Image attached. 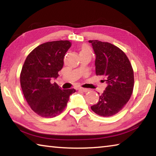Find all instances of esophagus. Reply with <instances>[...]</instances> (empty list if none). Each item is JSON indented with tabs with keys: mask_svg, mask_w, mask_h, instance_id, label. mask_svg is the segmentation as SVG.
Listing matches in <instances>:
<instances>
[{
	"mask_svg": "<svg viewBox=\"0 0 156 156\" xmlns=\"http://www.w3.org/2000/svg\"><path fill=\"white\" fill-rule=\"evenodd\" d=\"M78 90L81 91H83V92H87L89 91V89H85V88H83V87H79Z\"/></svg>",
	"mask_w": 156,
	"mask_h": 156,
	"instance_id": "esophagus-1",
	"label": "esophagus"
}]
</instances>
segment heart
<instances>
[{
	"label": "heart",
	"mask_w": 156,
	"mask_h": 156,
	"mask_svg": "<svg viewBox=\"0 0 156 156\" xmlns=\"http://www.w3.org/2000/svg\"><path fill=\"white\" fill-rule=\"evenodd\" d=\"M81 51H90V50H89V48L88 47L84 46V47H82L80 52H81Z\"/></svg>",
	"instance_id": "obj_1"
}]
</instances>
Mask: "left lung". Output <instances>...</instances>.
<instances>
[{
    "mask_svg": "<svg viewBox=\"0 0 156 156\" xmlns=\"http://www.w3.org/2000/svg\"><path fill=\"white\" fill-rule=\"evenodd\" d=\"M96 58V76H101L107 87L98 103L91 107L96 114L103 117L114 115L122 109L133 90V70L129 58L120 48L107 42L89 41Z\"/></svg>",
    "mask_w": 156,
    "mask_h": 156,
    "instance_id": "8db88e82",
    "label": "left lung"
}]
</instances>
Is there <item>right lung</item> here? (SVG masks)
Listing matches in <instances>:
<instances>
[{"label": "right lung", "mask_w": 156, "mask_h": 156, "mask_svg": "<svg viewBox=\"0 0 156 156\" xmlns=\"http://www.w3.org/2000/svg\"><path fill=\"white\" fill-rule=\"evenodd\" d=\"M72 44L69 41L47 42L31 51L23 65L20 86L28 105L36 114L53 118L61 113L74 89H62L52 83L63 67L65 55Z\"/></svg>", "instance_id": "right-lung-1"}]
</instances>
